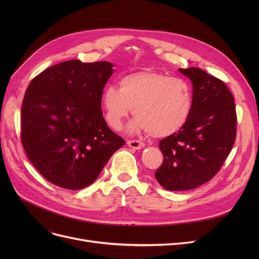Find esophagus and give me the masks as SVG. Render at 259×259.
Masks as SVG:
<instances>
[{
  "instance_id": "1",
  "label": "esophagus",
  "mask_w": 259,
  "mask_h": 259,
  "mask_svg": "<svg viewBox=\"0 0 259 259\" xmlns=\"http://www.w3.org/2000/svg\"><path fill=\"white\" fill-rule=\"evenodd\" d=\"M127 145L130 148H133V149H142V148L145 147V144L141 141H138V140H129L127 142Z\"/></svg>"
}]
</instances>
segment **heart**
Segmentation results:
<instances>
[{"label": "heart", "instance_id": "obj_1", "mask_svg": "<svg viewBox=\"0 0 259 259\" xmlns=\"http://www.w3.org/2000/svg\"><path fill=\"white\" fill-rule=\"evenodd\" d=\"M108 125L119 129L133 108L137 116L130 130H145L154 138L178 133L192 111V88L183 78L156 71L126 74L118 80V89L108 86L101 98Z\"/></svg>", "mask_w": 259, "mask_h": 259}]
</instances>
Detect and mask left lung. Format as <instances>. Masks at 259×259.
I'll list each match as a JSON object with an SVG mask.
<instances>
[{
  "instance_id": "left-lung-1",
  "label": "left lung",
  "mask_w": 259,
  "mask_h": 259,
  "mask_svg": "<svg viewBox=\"0 0 259 259\" xmlns=\"http://www.w3.org/2000/svg\"><path fill=\"white\" fill-rule=\"evenodd\" d=\"M193 84V106L187 124L159 142L164 161L155 171L170 191L195 189L221 170L236 139V109L223 80L200 68L179 69Z\"/></svg>"
}]
</instances>
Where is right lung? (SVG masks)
Wrapping results in <instances>:
<instances>
[{
  "mask_svg": "<svg viewBox=\"0 0 259 259\" xmlns=\"http://www.w3.org/2000/svg\"><path fill=\"white\" fill-rule=\"evenodd\" d=\"M112 67L109 62L67 61L47 68L27 88L21 110L22 145L51 184L68 190L88 187L124 146L101 108Z\"/></svg>",
  "mask_w": 259,
  "mask_h": 259,
  "instance_id": "obj_1",
  "label": "right lung"
}]
</instances>
